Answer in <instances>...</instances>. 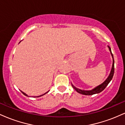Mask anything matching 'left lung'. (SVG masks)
I'll return each mask as SVG.
<instances>
[{
	"label": "left lung",
	"mask_w": 125,
	"mask_h": 125,
	"mask_svg": "<svg viewBox=\"0 0 125 125\" xmlns=\"http://www.w3.org/2000/svg\"><path fill=\"white\" fill-rule=\"evenodd\" d=\"M108 48H109V49L110 53H111V55H112V58H113V64H112V67L111 71H110L109 75L108 77L106 79V81H104V83H102L101 84L99 85L98 86L94 87V89L90 90H84L79 89L77 88V87L74 86L72 84V87H73V89H75L76 91L77 92L79 93V94H84V95H92V94H99V93L101 92L102 91H103V90H104V89L106 88V87L107 86V84L109 83L111 81L112 79L113 74H114V71H115L114 63H115V62H114V59H113V54L111 52V49H110V48L109 46H108Z\"/></svg>",
	"instance_id": "1"
}]
</instances>
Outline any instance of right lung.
Returning <instances> with one entry per match:
<instances>
[{
  "label": "right lung",
  "instance_id": "right-lung-1",
  "mask_svg": "<svg viewBox=\"0 0 125 125\" xmlns=\"http://www.w3.org/2000/svg\"><path fill=\"white\" fill-rule=\"evenodd\" d=\"M21 93H22V94H24V95H25V96H28V94H25V93L23 92H22V91H21ZM48 92H49V91H48ZM48 92H46V93H45V94H42V95H40V96H36V97H41V96H42L44 95V94H47V93H48Z\"/></svg>",
  "mask_w": 125,
  "mask_h": 125
}]
</instances>
